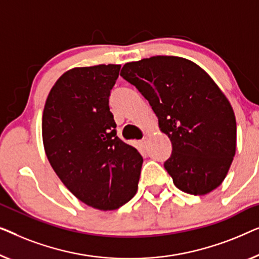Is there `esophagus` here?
<instances>
[{
	"label": "esophagus",
	"instance_id": "1",
	"mask_svg": "<svg viewBox=\"0 0 259 259\" xmlns=\"http://www.w3.org/2000/svg\"><path fill=\"white\" fill-rule=\"evenodd\" d=\"M140 144L142 145V147H143V148H145V145H147V138H142V140L140 141Z\"/></svg>",
	"mask_w": 259,
	"mask_h": 259
}]
</instances>
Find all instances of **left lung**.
<instances>
[{
	"label": "left lung",
	"mask_w": 259,
	"mask_h": 259,
	"mask_svg": "<svg viewBox=\"0 0 259 259\" xmlns=\"http://www.w3.org/2000/svg\"><path fill=\"white\" fill-rule=\"evenodd\" d=\"M121 76L147 98L170 138L172 151L164 167L174 184L191 195L221 185L236 152V118L212 78L176 56L130 62Z\"/></svg>",
	"instance_id": "obj_1"
}]
</instances>
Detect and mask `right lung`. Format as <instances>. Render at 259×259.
Listing matches in <instances>:
<instances>
[{
  "mask_svg": "<svg viewBox=\"0 0 259 259\" xmlns=\"http://www.w3.org/2000/svg\"><path fill=\"white\" fill-rule=\"evenodd\" d=\"M121 65L71 69L47 98L42 137L50 165L87 205L118 209L137 191L143 163L137 149L119 140L109 97Z\"/></svg>",
  "mask_w": 259,
  "mask_h": 259,
  "instance_id": "1",
  "label": "right lung"
}]
</instances>
